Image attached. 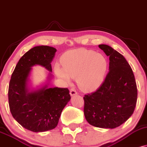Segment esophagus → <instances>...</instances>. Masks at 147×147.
<instances>
[{
  "mask_svg": "<svg viewBox=\"0 0 147 147\" xmlns=\"http://www.w3.org/2000/svg\"><path fill=\"white\" fill-rule=\"evenodd\" d=\"M77 94V91L74 88H71V89H70V95L71 96H76V95Z\"/></svg>",
  "mask_w": 147,
  "mask_h": 147,
  "instance_id": "34e87169",
  "label": "esophagus"
}]
</instances>
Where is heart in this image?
<instances>
[{
	"mask_svg": "<svg viewBox=\"0 0 147 147\" xmlns=\"http://www.w3.org/2000/svg\"><path fill=\"white\" fill-rule=\"evenodd\" d=\"M61 63L63 68L55 67L58 76L66 82H69L70 77H76L79 87L87 91L100 87L108 67L107 60L103 55L84 49L67 51L62 57Z\"/></svg>",
	"mask_w": 147,
	"mask_h": 147,
	"instance_id": "b5f03b06",
	"label": "heart"
}]
</instances>
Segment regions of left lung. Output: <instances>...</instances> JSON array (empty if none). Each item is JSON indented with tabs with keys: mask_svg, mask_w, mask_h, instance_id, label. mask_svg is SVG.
I'll list each match as a JSON object with an SVG mask.
<instances>
[{
	"mask_svg": "<svg viewBox=\"0 0 147 147\" xmlns=\"http://www.w3.org/2000/svg\"><path fill=\"white\" fill-rule=\"evenodd\" d=\"M109 57V71L100 87L84 97V114L91 125L114 129L127 121L138 97L134 72L125 57L111 47L99 45Z\"/></svg>",
	"mask_w": 147,
	"mask_h": 147,
	"instance_id": "obj_1",
	"label": "left lung"
}]
</instances>
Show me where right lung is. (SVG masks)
<instances>
[{"label": "right lung", "mask_w": 147, "mask_h": 147, "mask_svg": "<svg viewBox=\"0 0 147 147\" xmlns=\"http://www.w3.org/2000/svg\"><path fill=\"white\" fill-rule=\"evenodd\" d=\"M56 49L36 46L21 57L12 74L8 91L9 105L12 116L22 127L33 132H43L56 128L63 109L71 99L67 88L50 87L53 78L51 62ZM36 65L49 71L45 84L31 88L30 76Z\"/></svg>", "instance_id": "obj_1"}]
</instances>
